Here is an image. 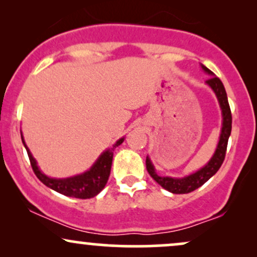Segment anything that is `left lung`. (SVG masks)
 <instances>
[{
	"label": "left lung",
	"mask_w": 257,
	"mask_h": 257,
	"mask_svg": "<svg viewBox=\"0 0 257 257\" xmlns=\"http://www.w3.org/2000/svg\"><path fill=\"white\" fill-rule=\"evenodd\" d=\"M200 67H202L203 71L208 73L209 76H211V78L205 81V83L211 88V90H213L215 95H216L217 101H219L221 108V114H222V128H221L219 143H217L216 150H215L213 157L210 158V161H209L204 167L200 168L197 172L190 174V175L184 176V178H172V176L158 175V174L156 173L155 166L152 164L151 159H150L149 156L146 157V169L150 175L152 176V179L155 180L158 185H161L164 190L175 194L192 192V191L197 190V188L200 187L202 185H204L211 176H214L215 174L217 173L221 164L223 163V159H225L227 143H228V138L229 135H231L232 131V114L231 108H229L228 105V99H227L225 87H223L220 78H217L216 76L214 75V72H211L208 67L204 66L203 64H200Z\"/></svg>",
	"instance_id": "left-lung-1"
}]
</instances>
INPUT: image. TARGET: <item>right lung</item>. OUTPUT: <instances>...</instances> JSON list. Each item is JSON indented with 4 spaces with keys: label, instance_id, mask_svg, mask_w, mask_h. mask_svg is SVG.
<instances>
[{
    "label": "right lung",
    "instance_id": "right-lung-1",
    "mask_svg": "<svg viewBox=\"0 0 257 257\" xmlns=\"http://www.w3.org/2000/svg\"><path fill=\"white\" fill-rule=\"evenodd\" d=\"M22 141L24 144L26 152H28L29 158H30V163L35 174L41 182H43L47 187L52 188V190L57 191V192L64 194L67 197H73V198L79 199H88L93 198L96 194H99L105 187L106 182H107L108 176H110L111 166H112V158H113V151L117 146L124 141V138H120L119 140L113 144L111 149L105 150L99 158L96 159L95 163L91 166L87 172L78 174V175L71 176V178L65 179H55L47 176L46 174L42 173L37 166L36 159L34 158L32 153L26 146L24 138L22 134Z\"/></svg>",
    "mask_w": 257,
    "mask_h": 257
}]
</instances>
